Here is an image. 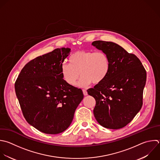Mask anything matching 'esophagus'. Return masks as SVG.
<instances>
[{
  "label": "esophagus",
  "mask_w": 160,
  "mask_h": 160,
  "mask_svg": "<svg viewBox=\"0 0 160 160\" xmlns=\"http://www.w3.org/2000/svg\"><path fill=\"white\" fill-rule=\"evenodd\" d=\"M82 92H83V94H84V96H87V95H88V92H87L86 90L83 89V90H82Z\"/></svg>",
  "instance_id": "34e87169"
}]
</instances>
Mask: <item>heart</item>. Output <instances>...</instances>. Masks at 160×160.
Returning a JSON list of instances; mask_svg holds the SVG:
<instances>
[{
	"instance_id": "obj_1",
	"label": "heart",
	"mask_w": 160,
	"mask_h": 160,
	"mask_svg": "<svg viewBox=\"0 0 160 160\" xmlns=\"http://www.w3.org/2000/svg\"><path fill=\"white\" fill-rule=\"evenodd\" d=\"M69 62L61 64L62 76L68 84L74 86L81 74L82 77L78 85L82 88L88 86L92 82L95 84L102 82L111 68L110 59L103 51H78L71 56Z\"/></svg>"
}]
</instances>
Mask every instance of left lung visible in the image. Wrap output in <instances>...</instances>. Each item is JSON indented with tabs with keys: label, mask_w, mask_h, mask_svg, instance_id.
Segmentation results:
<instances>
[{
	"label": "left lung",
	"mask_w": 160,
	"mask_h": 160,
	"mask_svg": "<svg viewBox=\"0 0 160 160\" xmlns=\"http://www.w3.org/2000/svg\"><path fill=\"white\" fill-rule=\"evenodd\" d=\"M92 45L106 52L111 62L107 78L87 91L96 100L94 117L104 128H122L132 120L142 107L146 70L134 54L114 42L96 41Z\"/></svg>",
	"instance_id": "8db88e82"
}]
</instances>
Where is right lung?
Returning a JSON list of instances; mask_svg holds the SVG:
<instances>
[{
  "mask_svg": "<svg viewBox=\"0 0 160 160\" xmlns=\"http://www.w3.org/2000/svg\"><path fill=\"white\" fill-rule=\"evenodd\" d=\"M70 48H58L37 57L21 70L15 91L27 122L38 130L51 134L65 131L84 98L81 89L63 79L61 64Z\"/></svg>",
  "mask_w": 160,
  "mask_h": 160,
  "instance_id": "add662e5",
  "label": "right lung"
}]
</instances>
